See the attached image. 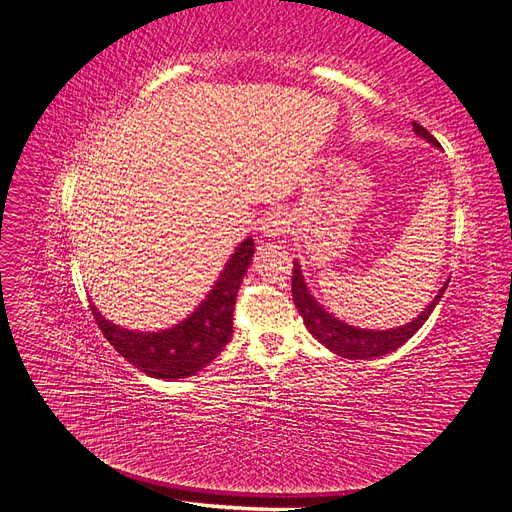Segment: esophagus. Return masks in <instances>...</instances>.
Instances as JSON below:
<instances>
[{
	"instance_id": "esophagus-1",
	"label": "esophagus",
	"mask_w": 512,
	"mask_h": 512,
	"mask_svg": "<svg viewBox=\"0 0 512 512\" xmlns=\"http://www.w3.org/2000/svg\"><path fill=\"white\" fill-rule=\"evenodd\" d=\"M288 218L284 211H269L265 218L260 220V230L262 235L269 237V239H277V237H284L288 232Z\"/></svg>"
}]
</instances>
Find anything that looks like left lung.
Listing matches in <instances>:
<instances>
[{"label":"left lung","instance_id":"1","mask_svg":"<svg viewBox=\"0 0 512 512\" xmlns=\"http://www.w3.org/2000/svg\"><path fill=\"white\" fill-rule=\"evenodd\" d=\"M412 126L416 136L425 138V141L431 143L433 147H440L436 138H433L423 126H418L416 121H412ZM446 286L448 282H444V286L436 294V299L425 307V312H421V316H416L412 322L404 324V327L389 329V331H371V329H356L352 324H346L342 320H337L333 314H329L327 309L312 297V292H309L305 277L301 273V265L297 260H294V269H292V301L297 305L307 331L312 333L324 348H329L337 356H344V359H352V361L374 359V356H384L397 350L399 346H404L431 316L433 307H436L438 301L442 299Z\"/></svg>","mask_w":512,"mask_h":512}]
</instances>
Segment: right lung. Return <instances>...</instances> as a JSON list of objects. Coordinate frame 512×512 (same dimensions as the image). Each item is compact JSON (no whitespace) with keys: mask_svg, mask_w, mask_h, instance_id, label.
I'll return each instance as SVG.
<instances>
[{"mask_svg":"<svg viewBox=\"0 0 512 512\" xmlns=\"http://www.w3.org/2000/svg\"><path fill=\"white\" fill-rule=\"evenodd\" d=\"M252 256L254 239L247 237L228 258L222 275L209 290L205 301L188 318L170 329L153 333L130 331L106 320L96 305H91V312L111 346L143 374L162 380L194 376L230 342L235 299Z\"/></svg>","mask_w":512,"mask_h":512,"instance_id":"obj_1","label":"right lung"}]
</instances>
